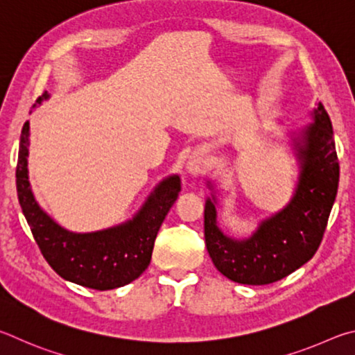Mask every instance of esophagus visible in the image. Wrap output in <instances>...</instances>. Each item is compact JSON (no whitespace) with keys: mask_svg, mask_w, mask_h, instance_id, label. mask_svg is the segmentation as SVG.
Returning a JSON list of instances; mask_svg holds the SVG:
<instances>
[{"mask_svg":"<svg viewBox=\"0 0 355 355\" xmlns=\"http://www.w3.org/2000/svg\"><path fill=\"white\" fill-rule=\"evenodd\" d=\"M204 164H206L204 155L201 153H195L189 157L187 165H185V170H187V173L191 174V176H198V174H201Z\"/></svg>","mask_w":355,"mask_h":355,"instance_id":"34e87169","label":"esophagus"}]
</instances>
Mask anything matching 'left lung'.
<instances>
[{
  "instance_id": "8db88e82",
  "label": "left lung",
  "mask_w": 355,
  "mask_h": 355,
  "mask_svg": "<svg viewBox=\"0 0 355 355\" xmlns=\"http://www.w3.org/2000/svg\"><path fill=\"white\" fill-rule=\"evenodd\" d=\"M312 116L313 123L293 137L301 164L293 196L282 210L260 223L251 237L239 240L223 234L216 225L215 195L207 198L204 237L209 256L216 270L234 282L281 281L307 263L320 248L337 196L340 165L324 105L318 103Z\"/></svg>"
}]
</instances>
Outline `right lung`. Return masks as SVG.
Masks as SVG:
<instances>
[{
	"mask_svg": "<svg viewBox=\"0 0 355 355\" xmlns=\"http://www.w3.org/2000/svg\"><path fill=\"white\" fill-rule=\"evenodd\" d=\"M39 96L33 107L48 99ZM29 121L24 123L17 162V193L35 243L49 266L65 281L93 290H112L135 281L151 262L154 240L181 191L178 174L168 176L134 215L121 225L96 232L78 234L59 226L31 190L28 176Z\"/></svg>",
	"mask_w": 355,
	"mask_h": 355,
	"instance_id": "add662e5",
	"label": "right lung"
}]
</instances>
